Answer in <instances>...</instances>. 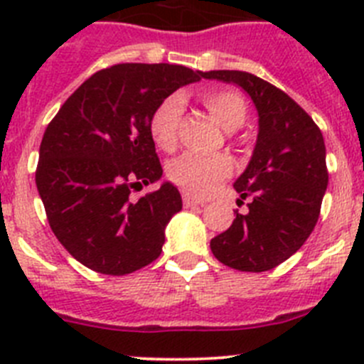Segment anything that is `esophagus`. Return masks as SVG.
I'll use <instances>...</instances> for the list:
<instances>
[{"instance_id":"1","label":"esophagus","mask_w":364,"mask_h":364,"mask_svg":"<svg viewBox=\"0 0 364 364\" xmlns=\"http://www.w3.org/2000/svg\"><path fill=\"white\" fill-rule=\"evenodd\" d=\"M182 202H184L186 208H189V205H204L205 204L202 198L193 197V195H189V193H184V195H182Z\"/></svg>"}]
</instances>
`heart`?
I'll list each match as a JSON object with an SVG mask.
<instances>
[{
  "mask_svg": "<svg viewBox=\"0 0 364 364\" xmlns=\"http://www.w3.org/2000/svg\"><path fill=\"white\" fill-rule=\"evenodd\" d=\"M202 104L215 120L228 131L239 129L247 118V104L244 96L230 89H211L202 95ZM182 118V98L171 95L164 98L149 117V134L154 146L166 153H173L178 144V127ZM233 173V162L226 154L195 156L184 154L167 167V176L184 191L204 197Z\"/></svg>",
  "mask_w": 364,
  "mask_h": 364,
  "instance_id": "b5f03b06",
  "label": "heart"
}]
</instances>
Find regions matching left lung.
I'll use <instances>...</instances> for the list:
<instances>
[{
	"label": "left lung",
	"instance_id": "1",
	"mask_svg": "<svg viewBox=\"0 0 364 364\" xmlns=\"http://www.w3.org/2000/svg\"><path fill=\"white\" fill-rule=\"evenodd\" d=\"M204 78L237 83L259 111L252 162L233 184L250 211H235L233 224L211 239V252L239 272H268L290 259L319 220L328 186L323 133L295 100L259 76L210 70Z\"/></svg>",
	"mask_w": 364,
	"mask_h": 364
}]
</instances>
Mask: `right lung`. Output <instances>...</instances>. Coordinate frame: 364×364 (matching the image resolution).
Wrapping results in <instances>:
<instances>
[{
	"mask_svg": "<svg viewBox=\"0 0 364 364\" xmlns=\"http://www.w3.org/2000/svg\"><path fill=\"white\" fill-rule=\"evenodd\" d=\"M204 73L169 63H118L95 73L45 129L36 186L67 252L92 272L127 275L162 253L164 230L182 210L166 182L138 200L133 189L162 176L149 117L164 98Z\"/></svg>",
	"mask_w": 364,
	"mask_h": 364,
	"instance_id": "add662e5",
	"label": "right lung"
}]
</instances>
